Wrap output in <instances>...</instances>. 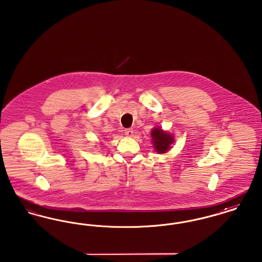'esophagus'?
Here are the masks:
<instances>
[{"instance_id": "esophagus-1", "label": "esophagus", "mask_w": 262, "mask_h": 262, "mask_svg": "<svg viewBox=\"0 0 262 262\" xmlns=\"http://www.w3.org/2000/svg\"><path fill=\"white\" fill-rule=\"evenodd\" d=\"M125 135L126 137H133V136H134V129H133V128H127V129H125Z\"/></svg>"}]
</instances>
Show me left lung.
Segmentation results:
<instances>
[{
    "label": "left lung",
    "mask_w": 262,
    "mask_h": 262,
    "mask_svg": "<svg viewBox=\"0 0 262 262\" xmlns=\"http://www.w3.org/2000/svg\"><path fill=\"white\" fill-rule=\"evenodd\" d=\"M151 137L154 149L159 154L166 153L171 148L172 143H174V137L160 127H154L151 130Z\"/></svg>",
    "instance_id": "left-lung-1"
}]
</instances>
